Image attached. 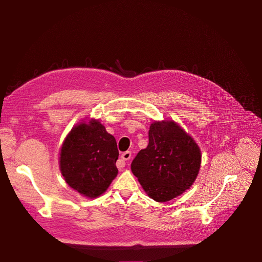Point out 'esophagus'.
<instances>
[{
  "label": "esophagus",
  "instance_id": "esophagus-1",
  "mask_svg": "<svg viewBox=\"0 0 262 262\" xmlns=\"http://www.w3.org/2000/svg\"><path fill=\"white\" fill-rule=\"evenodd\" d=\"M130 158H132V152L130 151H125L121 155V159L123 161H128Z\"/></svg>",
  "mask_w": 262,
  "mask_h": 262
}]
</instances>
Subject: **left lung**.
<instances>
[{"mask_svg": "<svg viewBox=\"0 0 262 262\" xmlns=\"http://www.w3.org/2000/svg\"><path fill=\"white\" fill-rule=\"evenodd\" d=\"M149 143L132 163V172L151 199L167 202L194 183L201 151L196 142L174 121H155Z\"/></svg>", "mask_w": 262, "mask_h": 262, "instance_id": "8db88e82", "label": "left lung"}]
</instances>
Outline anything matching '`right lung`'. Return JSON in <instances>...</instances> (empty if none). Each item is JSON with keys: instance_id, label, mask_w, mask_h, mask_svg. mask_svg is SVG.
Segmentation results:
<instances>
[{"instance_id": "add662e5", "label": "right lung", "mask_w": 262, "mask_h": 262, "mask_svg": "<svg viewBox=\"0 0 262 262\" xmlns=\"http://www.w3.org/2000/svg\"><path fill=\"white\" fill-rule=\"evenodd\" d=\"M115 138L95 119L74 126L63 142L60 170L67 184L88 198L104 193L117 176Z\"/></svg>"}]
</instances>
